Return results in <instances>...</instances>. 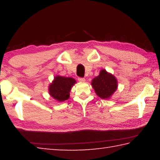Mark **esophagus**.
<instances>
[{
  "mask_svg": "<svg viewBox=\"0 0 160 160\" xmlns=\"http://www.w3.org/2000/svg\"><path fill=\"white\" fill-rule=\"evenodd\" d=\"M85 78H78V81L80 82H85Z\"/></svg>",
  "mask_w": 160,
  "mask_h": 160,
  "instance_id": "esophagus-1",
  "label": "esophagus"
}]
</instances>
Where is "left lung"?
Masks as SVG:
<instances>
[{
  "label": "left lung",
  "instance_id": "obj_1",
  "mask_svg": "<svg viewBox=\"0 0 160 160\" xmlns=\"http://www.w3.org/2000/svg\"><path fill=\"white\" fill-rule=\"evenodd\" d=\"M92 85L97 96L102 99H109L118 88L116 78L112 74L102 69L99 75L92 80Z\"/></svg>",
  "mask_w": 160,
  "mask_h": 160
}]
</instances>
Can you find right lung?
I'll use <instances>...</instances> for the list:
<instances>
[{
    "mask_svg": "<svg viewBox=\"0 0 160 160\" xmlns=\"http://www.w3.org/2000/svg\"><path fill=\"white\" fill-rule=\"evenodd\" d=\"M75 83L76 81L73 78L57 75L48 87V92L56 101H66L69 99L70 90Z\"/></svg>",
    "mask_w": 160,
    "mask_h": 160,
    "instance_id": "right-lung-1",
    "label": "right lung"
}]
</instances>
